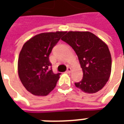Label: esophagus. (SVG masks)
<instances>
[{"label": "esophagus", "mask_w": 124, "mask_h": 124, "mask_svg": "<svg viewBox=\"0 0 124 124\" xmlns=\"http://www.w3.org/2000/svg\"><path fill=\"white\" fill-rule=\"evenodd\" d=\"M71 71H72V68L69 67V68H67V70L66 71V72L68 73V74H69V73L71 72Z\"/></svg>", "instance_id": "obj_1"}]
</instances>
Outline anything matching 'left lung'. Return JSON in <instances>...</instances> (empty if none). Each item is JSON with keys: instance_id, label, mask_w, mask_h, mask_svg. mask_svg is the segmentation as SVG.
<instances>
[{"instance_id": "8db88e82", "label": "left lung", "mask_w": 124, "mask_h": 124, "mask_svg": "<svg viewBox=\"0 0 124 124\" xmlns=\"http://www.w3.org/2000/svg\"><path fill=\"white\" fill-rule=\"evenodd\" d=\"M62 40L74 49L82 69V80L75 86L88 93L103 88L112 70V58L106 44L90 32L70 31Z\"/></svg>"}]
</instances>
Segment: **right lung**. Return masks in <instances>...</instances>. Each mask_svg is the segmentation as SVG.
<instances>
[{"label": "right lung", "instance_id": "1", "mask_svg": "<svg viewBox=\"0 0 124 124\" xmlns=\"http://www.w3.org/2000/svg\"><path fill=\"white\" fill-rule=\"evenodd\" d=\"M66 32L41 33L23 45L18 60V72L23 86L34 96H47L56 86L60 73L54 74L49 55Z\"/></svg>", "mask_w": 124, "mask_h": 124}]
</instances>
